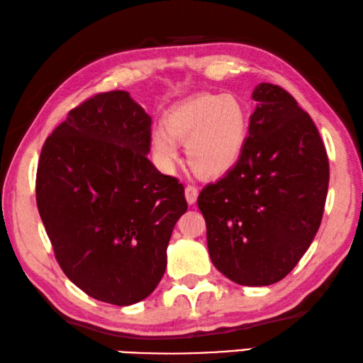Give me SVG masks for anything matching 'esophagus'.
Listing matches in <instances>:
<instances>
[{
    "label": "esophagus",
    "instance_id": "1",
    "mask_svg": "<svg viewBox=\"0 0 363 363\" xmlns=\"http://www.w3.org/2000/svg\"><path fill=\"white\" fill-rule=\"evenodd\" d=\"M198 194H199V191H198V188H196V186L188 185V186L185 188V198H186L189 206H193L194 202L198 201Z\"/></svg>",
    "mask_w": 363,
    "mask_h": 363
}]
</instances>
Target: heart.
<instances>
[{
    "label": "heart",
    "mask_w": 363,
    "mask_h": 363,
    "mask_svg": "<svg viewBox=\"0 0 363 363\" xmlns=\"http://www.w3.org/2000/svg\"><path fill=\"white\" fill-rule=\"evenodd\" d=\"M247 130L245 110L234 95H199L172 108L165 129H152L151 150L161 167L170 169L178 159L177 142L186 143L189 165L199 175L220 177L239 161Z\"/></svg>",
    "instance_id": "1"
}]
</instances>
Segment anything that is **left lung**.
I'll use <instances>...</instances> for the list:
<instances>
[{
    "instance_id": "left-lung-1",
    "label": "left lung",
    "mask_w": 363,
    "mask_h": 363,
    "mask_svg": "<svg viewBox=\"0 0 363 363\" xmlns=\"http://www.w3.org/2000/svg\"><path fill=\"white\" fill-rule=\"evenodd\" d=\"M236 165L202 189L215 268L249 287L276 284L300 262L319 230L328 157L309 114L282 87L262 82Z\"/></svg>"
}]
</instances>
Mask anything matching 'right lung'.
Wrapping results in <instances>:
<instances>
[{
	"label": "right lung",
	"mask_w": 363,
	"mask_h": 363,
	"mask_svg": "<svg viewBox=\"0 0 363 363\" xmlns=\"http://www.w3.org/2000/svg\"><path fill=\"white\" fill-rule=\"evenodd\" d=\"M151 118L129 92L97 94L44 142L36 204L62 271L116 306L145 300L167 266L185 188L148 159Z\"/></svg>",
	"instance_id": "1"
}]
</instances>
